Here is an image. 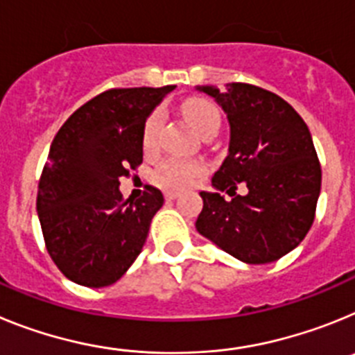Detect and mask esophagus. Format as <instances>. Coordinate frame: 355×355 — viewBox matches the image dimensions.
Instances as JSON below:
<instances>
[{
  "label": "esophagus",
  "mask_w": 355,
  "mask_h": 355,
  "mask_svg": "<svg viewBox=\"0 0 355 355\" xmlns=\"http://www.w3.org/2000/svg\"><path fill=\"white\" fill-rule=\"evenodd\" d=\"M178 197H180V193L178 192H165V199L167 200H174L178 199Z\"/></svg>",
  "instance_id": "esophagus-1"
}]
</instances>
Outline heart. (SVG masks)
Instances as JSON below:
<instances>
[{"instance_id": "1", "label": "heart", "mask_w": 355, "mask_h": 355, "mask_svg": "<svg viewBox=\"0 0 355 355\" xmlns=\"http://www.w3.org/2000/svg\"><path fill=\"white\" fill-rule=\"evenodd\" d=\"M183 114L188 124L205 137L208 131L218 130L220 126V115L218 110L211 103L205 99H188L183 105ZM159 126H162V114L155 112L147 119L144 126L142 144L146 150H155L158 146ZM205 174V165L199 162H190V159L168 158L159 163V167L155 172V180L159 187L167 190H184L190 188L200 175Z\"/></svg>"}]
</instances>
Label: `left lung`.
<instances>
[{
	"instance_id": "1",
	"label": "left lung",
	"mask_w": 355,
	"mask_h": 355,
	"mask_svg": "<svg viewBox=\"0 0 355 355\" xmlns=\"http://www.w3.org/2000/svg\"><path fill=\"white\" fill-rule=\"evenodd\" d=\"M211 96L229 121V153L211 184L234 197L200 192L196 227L227 254L249 265L277 261L306 238L315 220L322 168L293 106L249 83L197 87ZM238 182L247 196H236Z\"/></svg>"
}]
</instances>
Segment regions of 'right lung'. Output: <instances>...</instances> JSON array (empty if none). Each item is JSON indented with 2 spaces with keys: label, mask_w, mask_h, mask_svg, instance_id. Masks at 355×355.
I'll return each mask as SVG.
<instances>
[{
  "label": "right lung",
  "mask_w": 355,
  "mask_h": 355,
  "mask_svg": "<svg viewBox=\"0 0 355 355\" xmlns=\"http://www.w3.org/2000/svg\"><path fill=\"white\" fill-rule=\"evenodd\" d=\"M175 87L110 89L74 112L58 130L44 165L37 213L49 256L72 283L114 284L142 252L158 188L122 199V175L144 158L149 114Z\"/></svg>",
  "instance_id": "add662e5"
}]
</instances>
